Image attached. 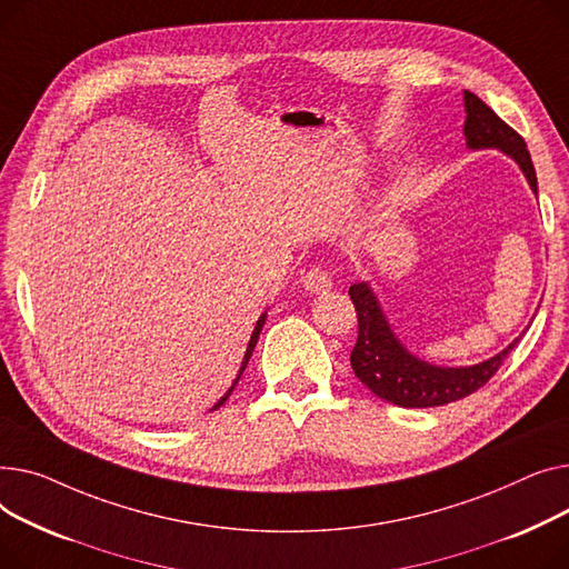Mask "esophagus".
I'll use <instances>...</instances> for the list:
<instances>
[{
  "label": "esophagus",
  "instance_id": "esophagus-1",
  "mask_svg": "<svg viewBox=\"0 0 569 569\" xmlns=\"http://www.w3.org/2000/svg\"><path fill=\"white\" fill-rule=\"evenodd\" d=\"M300 282H303L306 291H310V293H326L332 287L330 276L326 271H321V269H310Z\"/></svg>",
  "mask_w": 569,
  "mask_h": 569
}]
</instances>
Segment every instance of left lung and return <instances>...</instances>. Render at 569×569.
Listing matches in <instances>:
<instances>
[{
    "label": "left lung",
    "mask_w": 569,
    "mask_h": 569,
    "mask_svg": "<svg viewBox=\"0 0 569 569\" xmlns=\"http://www.w3.org/2000/svg\"><path fill=\"white\" fill-rule=\"evenodd\" d=\"M463 110L466 147L471 151L498 149L500 153H506L519 164L530 190L538 194L536 167H532L530 153L519 132H515L506 121H500V117H496V112L471 91H463ZM349 296L358 315V340L351 351L353 372L377 397L405 409L443 407L476 392L496 375L500 362L506 360L526 332L523 330L503 351L482 362L466 367L431 365L411 353L395 336L370 284H351Z\"/></svg>",
    "instance_id": "1"
}]
</instances>
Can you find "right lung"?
<instances>
[{"instance_id": "1", "label": "right lung", "mask_w": 569, "mask_h": 569, "mask_svg": "<svg viewBox=\"0 0 569 569\" xmlns=\"http://www.w3.org/2000/svg\"><path fill=\"white\" fill-rule=\"evenodd\" d=\"M263 323H266V312L257 319V323H254V330H252V336H250V342H248V349H246V353H243V360H241V367H239V375H237V379L231 381V386H229V390L218 399V402L213 405V409L211 411H218L224 402H227V397L231 395V390L237 388V383H239V379H241V375H243V370H246V365H248V360H250V356H252V351H254V347H257V340H259V332H261V328H263Z\"/></svg>"}]
</instances>
